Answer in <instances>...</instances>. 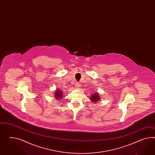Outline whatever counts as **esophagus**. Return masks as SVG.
<instances>
[{
    "label": "esophagus",
    "instance_id": "34e87169",
    "mask_svg": "<svg viewBox=\"0 0 155 155\" xmlns=\"http://www.w3.org/2000/svg\"><path fill=\"white\" fill-rule=\"evenodd\" d=\"M75 86L77 87H80V86H81V85H80V83L79 82H76L75 84Z\"/></svg>",
    "mask_w": 155,
    "mask_h": 155
}]
</instances>
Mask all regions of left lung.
<instances>
[{
	"label": "left lung",
	"mask_w": 155,
	"mask_h": 155,
	"mask_svg": "<svg viewBox=\"0 0 155 155\" xmlns=\"http://www.w3.org/2000/svg\"><path fill=\"white\" fill-rule=\"evenodd\" d=\"M100 96H99V95L97 94H94L92 95V96H91L90 97V99L91 101H92L93 102L94 101H98L100 99Z\"/></svg>",
	"instance_id": "8db88e82"
}]
</instances>
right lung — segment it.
<instances>
[{"instance_id": "obj_1", "label": "right lung", "mask_w": 155, "mask_h": 155, "mask_svg": "<svg viewBox=\"0 0 155 155\" xmlns=\"http://www.w3.org/2000/svg\"><path fill=\"white\" fill-rule=\"evenodd\" d=\"M63 93L60 91H57L56 92H55V95L54 96L56 97V99H60V98H61L63 97Z\"/></svg>"}]
</instances>
